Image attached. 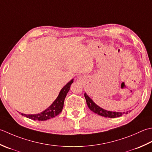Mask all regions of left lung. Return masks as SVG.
<instances>
[{
  "instance_id": "left-lung-1",
  "label": "left lung",
  "mask_w": 152,
  "mask_h": 152,
  "mask_svg": "<svg viewBox=\"0 0 152 152\" xmlns=\"http://www.w3.org/2000/svg\"><path fill=\"white\" fill-rule=\"evenodd\" d=\"M84 96L86 99V104H87V106L89 107V109L93 111L94 113L101 116H103L105 117H110V118H115V117L122 116L124 114H127L129 112H131V111H126V112H113V111L105 110L98 106L97 105L88 97V96L86 93H85Z\"/></svg>"
}]
</instances>
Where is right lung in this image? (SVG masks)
Instances as JSON below:
<instances>
[{"mask_svg": "<svg viewBox=\"0 0 152 152\" xmlns=\"http://www.w3.org/2000/svg\"><path fill=\"white\" fill-rule=\"evenodd\" d=\"M73 82V79L71 80L69 83H67L66 86H64L59 93L57 98L48 109L43 111L41 113L35 114V115H26L24 113H21V115L34 121H46L58 115L62 111L64 100L66 98L67 92L69 91L71 85L72 84Z\"/></svg>", "mask_w": 152, "mask_h": 152, "instance_id": "add662e5", "label": "right lung"}]
</instances>
